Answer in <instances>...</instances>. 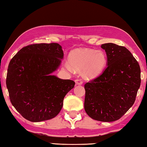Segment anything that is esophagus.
Here are the masks:
<instances>
[{"label": "esophagus", "mask_w": 147, "mask_h": 147, "mask_svg": "<svg viewBox=\"0 0 147 147\" xmlns=\"http://www.w3.org/2000/svg\"><path fill=\"white\" fill-rule=\"evenodd\" d=\"M75 83L76 85H82L83 84V82L80 79H76L75 80Z\"/></svg>", "instance_id": "34e87169"}]
</instances>
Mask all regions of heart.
Listing matches in <instances>:
<instances>
[{
  "label": "heart",
  "mask_w": 147,
  "mask_h": 147,
  "mask_svg": "<svg viewBox=\"0 0 147 147\" xmlns=\"http://www.w3.org/2000/svg\"><path fill=\"white\" fill-rule=\"evenodd\" d=\"M69 59L70 64L65 65L69 71L83 69L84 75L90 78L100 75L107 63V57L103 51L89 49L74 50L69 54Z\"/></svg>",
  "instance_id": "b5f03b06"
}]
</instances>
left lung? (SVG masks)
Returning a JSON list of instances; mask_svg holds the SVG:
<instances>
[{
  "mask_svg": "<svg viewBox=\"0 0 147 147\" xmlns=\"http://www.w3.org/2000/svg\"><path fill=\"white\" fill-rule=\"evenodd\" d=\"M107 56V67L86 83L84 109L94 120H118L133 106L141 84L138 62L124 47L109 43L101 45Z\"/></svg>",
  "mask_w": 147,
  "mask_h": 147,
  "instance_id": "left-lung-1",
  "label": "left lung"
}]
</instances>
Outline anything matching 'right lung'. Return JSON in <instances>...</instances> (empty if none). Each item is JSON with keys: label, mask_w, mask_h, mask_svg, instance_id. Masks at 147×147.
<instances>
[{"label": "right lung", "mask_w": 147, "mask_h": 147, "mask_svg": "<svg viewBox=\"0 0 147 147\" xmlns=\"http://www.w3.org/2000/svg\"><path fill=\"white\" fill-rule=\"evenodd\" d=\"M63 58L58 43L23 47L9 62L6 87L11 103L27 120L41 122L58 115L75 82L53 75Z\"/></svg>", "instance_id": "1"}]
</instances>
